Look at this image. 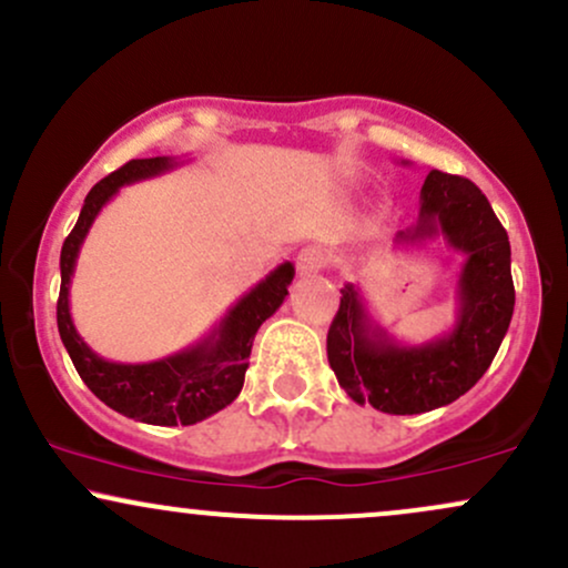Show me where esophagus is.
Segmentation results:
<instances>
[{"instance_id":"esophagus-1","label":"esophagus","mask_w":568,"mask_h":568,"mask_svg":"<svg viewBox=\"0 0 568 568\" xmlns=\"http://www.w3.org/2000/svg\"><path fill=\"white\" fill-rule=\"evenodd\" d=\"M325 262H328V258H325L323 247H304L296 258V270L298 275H315V272L323 270Z\"/></svg>"}]
</instances>
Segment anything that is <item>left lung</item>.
<instances>
[{
    "label": "left lung",
    "mask_w": 568,
    "mask_h": 568,
    "mask_svg": "<svg viewBox=\"0 0 568 568\" xmlns=\"http://www.w3.org/2000/svg\"><path fill=\"white\" fill-rule=\"evenodd\" d=\"M443 237L465 253L456 280V323L425 344H403L371 321L352 283L342 288L328 328V363L338 387L355 403L384 414H425L475 387L497 355L513 321L515 288L510 240L486 194L462 175L429 171L419 194V219L397 232V245Z\"/></svg>",
    "instance_id": "obj_1"
}]
</instances>
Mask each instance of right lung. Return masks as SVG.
I'll list each match as a JSON object with an SVG mask.
<instances>
[{
	"label": "right lung",
	"mask_w": 568,
	"mask_h": 568,
	"mask_svg": "<svg viewBox=\"0 0 568 568\" xmlns=\"http://www.w3.org/2000/svg\"><path fill=\"white\" fill-rule=\"evenodd\" d=\"M173 168H179V160H130L128 165L109 173L106 179H101L90 189L74 230L63 240L61 296H58V334H61L63 347H67L77 374L88 384L90 393L128 419L160 427L197 425V422L230 406L240 395L253 336L266 317L275 315L280 304L285 302L291 280L296 275L291 262L280 264L262 283L253 285L243 298H237V304L221 317V323L211 334L171 357L152 363H112L95 355L77 334L69 312V285L80 247L101 207L122 186L154 179V175L173 171Z\"/></svg>",
	"instance_id": "obj_1"
}]
</instances>
